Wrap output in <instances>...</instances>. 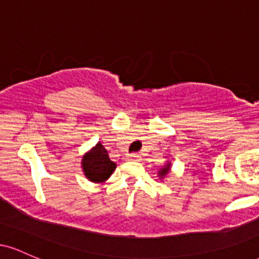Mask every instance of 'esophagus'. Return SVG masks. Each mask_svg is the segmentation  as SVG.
<instances>
[{
    "mask_svg": "<svg viewBox=\"0 0 259 259\" xmlns=\"http://www.w3.org/2000/svg\"><path fill=\"white\" fill-rule=\"evenodd\" d=\"M126 158L129 159V160H139L140 159V154L132 153V154H129V156H127Z\"/></svg>",
    "mask_w": 259,
    "mask_h": 259,
    "instance_id": "obj_1",
    "label": "esophagus"
}]
</instances>
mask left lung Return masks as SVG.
<instances>
[{
	"label": "left lung",
	"instance_id": "1",
	"mask_svg": "<svg viewBox=\"0 0 259 259\" xmlns=\"http://www.w3.org/2000/svg\"><path fill=\"white\" fill-rule=\"evenodd\" d=\"M170 168H171L170 160H167V163H165V164L163 165V167L158 170V178H159V179H163V178L167 177V175L169 174V171H170Z\"/></svg>",
	"mask_w": 259,
	"mask_h": 259
}]
</instances>
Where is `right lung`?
Here are the masks:
<instances>
[{"label":"right lung","instance_id":"1","mask_svg":"<svg viewBox=\"0 0 259 259\" xmlns=\"http://www.w3.org/2000/svg\"><path fill=\"white\" fill-rule=\"evenodd\" d=\"M81 168L89 181L102 184L109 179L117 168V164L109 158L105 146L101 142H97L90 151L82 156Z\"/></svg>","mask_w":259,"mask_h":259}]
</instances>
